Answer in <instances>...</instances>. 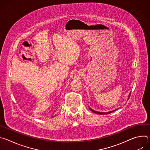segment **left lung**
Wrapping results in <instances>:
<instances>
[{
  "label": "left lung",
  "instance_id": "1",
  "mask_svg": "<svg viewBox=\"0 0 150 150\" xmlns=\"http://www.w3.org/2000/svg\"><path fill=\"white\" fill-rule=\"evenodd\" d=\"M130 96V95H129ZM90 109L92 111V112H93L94 113H97V114H99V115H108V114H109V113H112V112H113L114 111H115V110H116L117 109H116V110H113V111H110V112H107V113H103V112H97V111H95V110H93V109H91V108H90Z\"/></svg>",
  "mask_w": 150,
  "mask_h": 150
}]
</instances>
